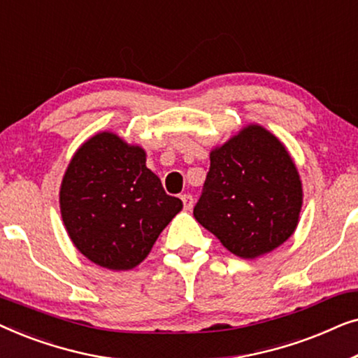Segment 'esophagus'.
<instances>
[{
  "instance_id": "esophagus-1",
  "label": "esophagus",
  "mask_w": 358,
  "mask_h": 358,
  "mask_svg": "<svg viewBox=\"0 0 358 358\" xmlns=\"http://www.w3.org/2000/svg\"><path fill=\"white\" fill-rule=\"evenodd\" d=\"M180 200H182L185 210H190V208L194 207V197H192V195H190V194L180 195Z\"/></svg>"
}]
</instances>
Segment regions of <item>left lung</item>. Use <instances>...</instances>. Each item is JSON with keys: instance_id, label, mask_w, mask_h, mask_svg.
<instances>
[{"instance_id": "obj_1", "label": "left lung", "mask_w": 358, "mask_h": 358, "mask_svg": "<svg viewBox=\"0 0 358 358\" xmlns=\"http://www.w3.org/2000/svg\"><path fill=\"white\" fill-rule=\"evenodd\" d=\"M301 200L300 176L285 146L262 127L249 125L210 153L194 217L228 251L254 259L292 236Z\"/></svg>"}]
</instances>
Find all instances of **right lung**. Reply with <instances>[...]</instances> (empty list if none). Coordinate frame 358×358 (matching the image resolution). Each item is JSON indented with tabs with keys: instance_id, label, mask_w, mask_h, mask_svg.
I'll use <instances>...</instances> for the list:
<instances>
[{
	"instance_id": "obj_1",
	"label": "right lung",
	"mask_w": 358,
	"mask_h": 358,
	"mask_svg": "<svg viewBox=\"0 0 358 358\" xmlns=\"http://www.w3.org/2000/svg\"><path fill=\"white\" fill-rule=\"evenodd\" d=\"M60 207L78 251L101 267L129 271L148 256L182 202L164 192L140 146L104 131L73 156Z\"/></svg>"
}]
</instances>
